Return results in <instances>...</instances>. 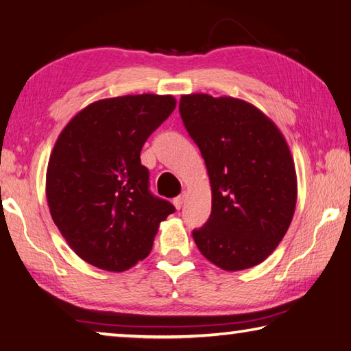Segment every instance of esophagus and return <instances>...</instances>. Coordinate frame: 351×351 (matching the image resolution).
Segmentation results:
<instances>
[{"label":"esophagus","mask_w":351,"mask_h":351,"mask_svg":"<svg viewBox=\"0 0 351 351\" xmlns=\"http://www.w3.org/2000/svg\"><path fill=\"white\" fill-rule=\"evenodd\" d=\"M186 197H187V195H186V192H182V193L180 195V197H176V198L173 199V204H175V207H176V209H178V210H180V209H181V207H182V204H184V201H186Z\"/></svg>","instance_id":"esophagus-1"}]
</instances>
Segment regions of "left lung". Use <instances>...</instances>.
Wrapping results in <instances>:
<instances>
[{"label":"left lung","instance_id":"left-lung-1","mask_svg":"<svg viewBox=\"0 0 351 351\" xmlns=\"http://www.w3.org/2000/svg\"><path fill=\"white\" fill-rule=\"evenodd\" d=\"M180 112L212 189L210 218L193 230V240L218 268H254L274 252L295 210L297 176L287 139L241 99L186 94Z\"/></svg>","mask_w":351,"mask_h":351}]
</instances>
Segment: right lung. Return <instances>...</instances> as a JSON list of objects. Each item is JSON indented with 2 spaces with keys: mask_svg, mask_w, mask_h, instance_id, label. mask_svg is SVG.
Instances as JSON below:
<instances>
[{
  "mask_svg": "<svg viewBox=\"0 0 351 351\" xmlns=\"http://www.w3.org/2000/svg\"><path fill=\"white\" fill-rule=\"evenodd\" d=\"M176 106L173 96L128 94L93 102L66 123L46 170L51 217L69 247L110 272L152 251L159 224L175 212L148 190L141 150Z\"/></svg>",
  "mask_w": 351,
  "mask_h": 351,
  "instance_id": "obj_1",
  "label": "right lung"
}]
</instances>
